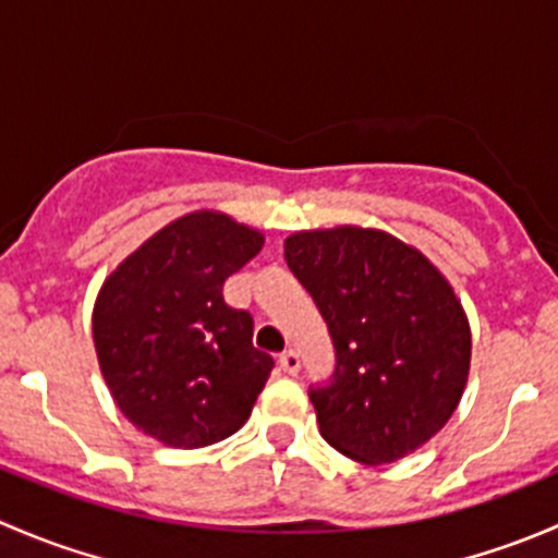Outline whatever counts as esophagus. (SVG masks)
<instances>
[{"label": "esophagus", "mask_w": 558, "mask_h": 558, "mask_svg": "<svg viewBox=\"0 0 558 558\" xmlns=\"http://www.w3.org/2000/svg\"><path fill=\"white\" fill-rule=\"evenodd\" d=\"M278 364H280V369H283V373H289V375H296L302 369V359H300V353H296V351L280 353Z\"/></svg>", "instance_id": "obj_1"}]
</instances>
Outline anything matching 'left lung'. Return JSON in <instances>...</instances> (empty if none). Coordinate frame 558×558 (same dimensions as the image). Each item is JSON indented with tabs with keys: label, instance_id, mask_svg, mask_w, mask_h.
Here are the masks:
<instances>
[{
	"label": "left lung",
	"instance_id": "8db88e82",
	"mask_svg": "<svg viewBox=\"0 0 558 558\" xmlns=\"http://www.w3.org/2000/svg\"><path fill=\"white\" fill-rule=\"evenodd\" d=\"M283 251L335 342V375L311 386L320 437L362 464L432 440L464 393L472 351L440 269L380 229L296 232Z\"/></svg>",
	"mask_w": 558,
	"mask_h": 558
}]
</instances>
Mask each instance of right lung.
Returning <instances> with one entry per match:
<instances>
[{
	"label": "right lung",
	"instance_id": "obj_1",
	"mask_svg": "<svg viewBox=\"0 0 558 558\" xmlns=\"http://www.w3.org/2000/svg\"><path fill=\"white\" fill-rule=\"evenodd\" d=\"M264 234L196 210L145 240L99 289L94 345L121 413L170 448L234 435L275 362L253 348V318L223 302V280Z\"/></svg>",
	"mask_w": 558,
	"mask_h": 558
}]
</instances>
